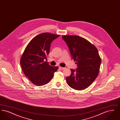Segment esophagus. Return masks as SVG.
I'll return each instance as SVG.
<instances>
[{
	"instance_id": "1",
	"label": "esophagus",
	"mask_w": 120,
	"mask_h": 120,
	"mask_svg": "<svg viewBox=\"0 0 120 120\" xmlns=\"http://www.w3.org/2000/svg\"><path fill=\"white\" fill-rule=\"evenodd\" d=\"M59 69H60V70H63L65 68H63V67H59Z\"/></svg>"
}]
</instances>
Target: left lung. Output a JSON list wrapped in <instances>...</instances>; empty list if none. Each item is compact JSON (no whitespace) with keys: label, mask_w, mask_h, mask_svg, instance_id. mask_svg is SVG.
I'll list each match as a JSON object with an SVG mask.
<instances>
[{"label":"left lung","mask_w":120,"mask_h":120,"mask_svg":"<svg viewBox=\"0 0 120 120\" xmlns=\"http://www.w3.org/2000/svg\"><path fill=\"white\" fill-rule=\"evenodd\" d=\"M71 57L75 61L76 70L71 69L66 77L68 86L76 90H83L90 86L97 78L101 59L96 47L86 39L77 35H63Z\"/></svg>","instance_id":"1"}]
</instances>
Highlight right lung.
Instances as JSON below:
<instances>
[{"label": "right lung", "instance_id": "right-lung-1", "mask_svg": "<svg viewBox=\"0 0 120 120\" xmlns=\"http://www.w3.org/2000/svg\"><path fill=\"white\" fill-rule=\"evenodd\" d=\"M60 36L49 33L37 35L29 43L20 59L23 73L33 84L45 85L52 78L58 67L49 65L47 59L50 52L52 42Z\"/></svg>", "mask_w": 120, "mask_h": 120}]
</instances>
